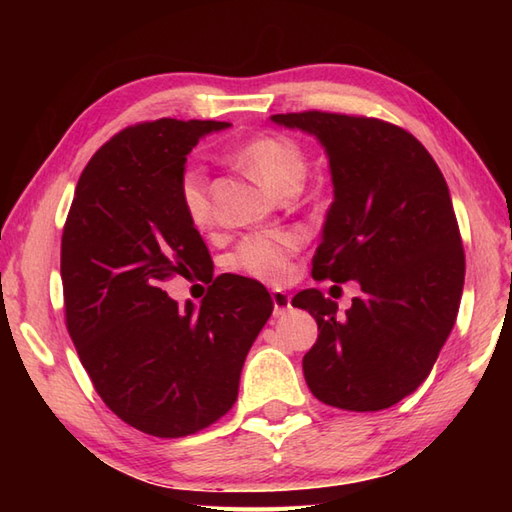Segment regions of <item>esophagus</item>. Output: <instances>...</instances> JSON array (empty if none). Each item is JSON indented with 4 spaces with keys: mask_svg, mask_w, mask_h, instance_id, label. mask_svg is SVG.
Segmentation results:
<instances>
[{
    "mask_svg": "<svg viewBox=\"0 0 512 512\" xmlns=\"http://www.w3.org/2000/svg\"><path fill=\"white\" fill-rule=\"evenodd\" d=\"M273 308H275V317H284V314L290 310V295L284 290H273Z\"/></svg>",
    "mask_w": 512,
    "mask_h": 512,
    "instance_id": "34e87169",
    "label": "esophagus"
}]
</instances>
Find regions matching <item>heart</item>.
Returning a JSON list of instances; mask_svg holds the SVG:
<instances>
[{"instance_id": "obj_1", "label": "heart", "mask_w": 512, "mask_h": 512, "mask_svg": "<svg viewBox=\"0 0 512 512\" xmlns=\"http://www.w3.org/2000/svg\"><path fill=\"white\" fill-rule=\"evenodd\" d=\"M235 160L248 171L250 178L275 195L299 191L308 171V160L299 143L279 134H259L246 140L235 151ZM180 202L193 226L206 228L211 224L209 180L200 167H189L182 173ZM299 248L301 235L292 231L257 233L237 246L231 264L266 284H279L290 275V259Z\"/></svg>"}]
</instances>
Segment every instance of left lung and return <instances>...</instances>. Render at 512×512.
Masks as SVG:
<instances>
[{"label":"left lung","instance_id":"left-lung-1","mask_svg":"<svg viewBox=\"0 0 512 512\" xmlns=\"http://www.w3.org/2000/svg\"><path fill=\"white\" fill-rule=\"evenodd\" d=\"M270 121L314 136L328 156L334 202L312 277L361 286L345 314L317 288L292 299L319 325L303 376L325 405L387 409L424 383L460 310L464 250L447 182L420 140L378 118Z\"/></svg>","mask_w":512,"mask_h":512}]
</instances>
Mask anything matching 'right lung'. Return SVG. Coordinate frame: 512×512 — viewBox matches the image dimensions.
Listing matches in <instances>:
<instances>
[{"label": "right lung", "instance_id": "right-lung-1", "mask_svg": "<svg viewBox=\"0 0 512 512\" xmlns=\"http://www.w3.org/2000/svg\"><path fill=\"white\" fill-rule=\"evenodd\" d=\"M228 127L160 118L123 129L83 169L65 220L68 332L105 405L149 436H191L222 418L273 314L268 290L239 275H211L200 306L180 308L162 290L213 270L180 178L191 149Z\"/></svg>", "mask_w": 512, "mask_h": 512}]
</instances>
